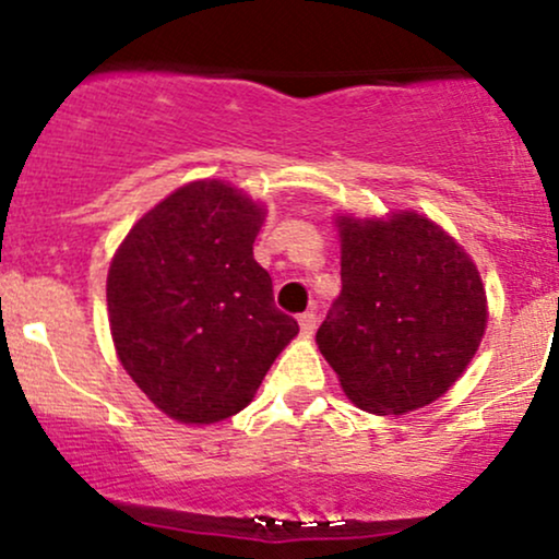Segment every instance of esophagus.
Listing matches in <instances>:
<instances>
[{"label": "esophagus", "mask_w": 559, "mask_h": 559, "mask_svg": "<svg viewBox=\"0 0 559 559\" xmlns=\"http://www.w3.org/2000/svg\"><path fill=\"white\" fill-rule=\"evenodd\" d=\"M316 325H318V316L312 310H307V312H301L299 316V329H301V333H307V336H310L312 331H316Z\"/></svg>", "instance_id": "1"}]
</instances>
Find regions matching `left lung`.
<instances>
[{
	"instance_id": "8db88e82",
	"label": "left lung",
	"mask_w": 559,
	"mask_h": 559,
	"mask_svg": "<svg viewBox=\"0 0 559 559\" xmlns=\"http://www.w3.org/2000/svg\"><path fill=\"white\" fill-rule=\"evenodd\" d=\"M342 294L318 346L357 407L402 415L463 376L486 329V294L471 258L418 213L338 223Z\"/></svg>"
}]
</instances>
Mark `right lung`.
I'll return each mask as SVG.
<instances>
[{
    "label": "right lung",
    "mask_w": 559,
    "mask_h": 559,
    "mask_svg": "<svg viewBox=\"0 0 559 559\" xmlns=\"http://www.w3.org/2000/svg\"><path fill=\"white\" fill-rule=\"evenodd\" d=\"M262 217L234 186L194 181L141 217L115 254V349L170 418L236 415L297 336V320L275 307L271 273L252 254Z\"/></svg>",
    "instance_id": "add662e5"
}]
</instances>
